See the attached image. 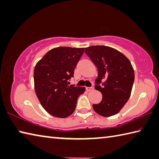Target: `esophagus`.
<instances>
[{
	"label": "esophagus",
	"mask_w": 159,
	"mask_h": 159,
	"mask_svg": "<svg viewBox=\"0 0 159 159\" xmlns=\"http://www.w3.org/2000/svg\"><path fill=\"white\" fill-rule=\"evenodd\" d=\"M94 89V88L93 87H87L86 88V90L87 91H91V90H92V89Z\"/></svg>",
	"instance_id": "obj_1"
}]
</instances>
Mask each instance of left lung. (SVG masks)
<instances>
[{
	"label": "left lung",
	"mask_w": 159,
	"mask_h": 159,
	"mask_svg": "<svg viewBox=\"0 0 159 159\" xmlns=\"http://www.w3.org/2000/svg\"><path fill=\"white\" fill-rule=\"evenodd\" d=\"M85 53L97 67L95 89L102 94V100L93 104L94 111L103 117L119 112L129 100L134 82V70L125 55L106 46H92ZM103 80L102 86L99 85Z\"/></svg>",
	"instance_id": "obj_1"
}]
</instances>
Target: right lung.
Returning <instances> with one entry per match:
<instances>
[{
  "instance_id": "add662e5",
  "label": "right lung",
  "mask_w": 159,
  "mask_h": 159,
  "mask_svg": "<svg viewBox=\"0 0 159 159\" xmlns=\"http://www.w3.org/2000/svg\"><path fill=\"white\" fill-rule=\"evenodd\" d=\"M84 48L60 47L46 53L34 70V90L40 103L54 117L65 118L75 111L84 87L70 85Z\"/></svg>"
}]
</instances>
